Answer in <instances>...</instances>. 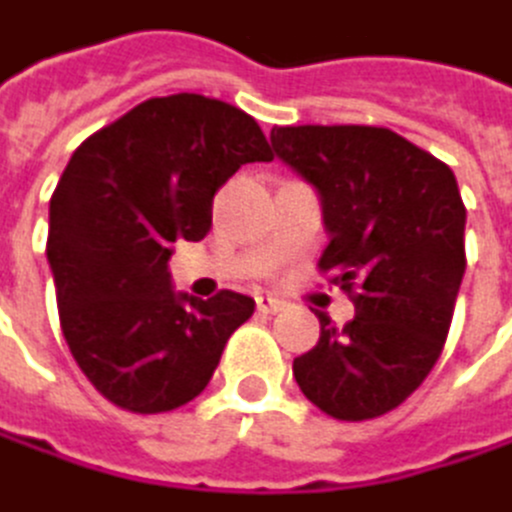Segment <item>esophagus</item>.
I'll return each mask as SVG.
<instances>
[{
    "mask_svg": "<svg viewBox=\"0 0 512 512\" xmlns=\"http://www.w3.org/2000/svg\"><path fill=\"white\" fill-rule=\"evenodd\" d=\"M256 309L265 312V315H274V312L283 309V300L274 297V294H256Z\"/></svg>",
    "mask_w": 512,
    "mask_h": 512,
    "instance_id": "34e87169",
    "label": "esophagus"
}]
</instances>
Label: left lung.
I'll list each match as a JSON object with an SVG mask.
<instances>
[{
  "label": "left lung",
  "instance_id": "8db88e82",
  "mask_svg": "<svg viewBox=\"0 0 512 512\" xmlns=\"http://www.w3.org/2000/svg\"><path fill=\"white\" fill-rule=\"evenodd\" d=\"M274 156L309 182L330 235L321 268L353 294L339 330L294 359L300 392L362 421L404 404L436 365L466 274V206L448 164L380 126H274Z\"/></svg>",
  "mask_w": 512,
  "mask_h": 512
}]
</instances>
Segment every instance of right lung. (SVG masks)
Masks as SVG:
<instances>
[{
  "label": "right lung",
  "instance_id": "1",
  "mask_svg": "<svg viewBox=\"0 0 512 512\" xmlns=\"http://www.w3.org/2000/svg\"><path fill=\"white\" fill-rule=\"evenodd\" d=\"M247 161H271L259 123L200 94L147 99L94 132L49 200L46 259L61 330L111 404L167 413L212 380L253 297L176 291V241L212 229V200Z\"/></svg>",
  "mask_w": 512,
  "mask_h": 512
}]
</instances>
